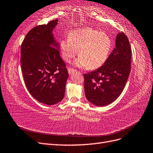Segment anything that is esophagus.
<instances>
[{
  "instance_id": "esophagus-1",
  "label": "esophagus",
  "mask_w": 153,
  "mask_h": 153,
  "mask_svg": "<svg viewBox=\"0 0 153 153\" xmlns=\"http://www.w3.org/2000/svg\"><path fill=\"white\" fill-rule=\"evenodd\" d=\"M68 73L69 74H72L73 73H75L76 71L75 69H71V68H68Z\"/></svg>"
}]
</instances>
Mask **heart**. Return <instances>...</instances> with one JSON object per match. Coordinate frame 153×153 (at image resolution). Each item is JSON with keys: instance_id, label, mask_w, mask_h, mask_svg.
<instances>
[{"instance_id": "b5f03b06", "label": "heart", "mask_w": 153, "mask_h": 153, "mask_svg": "<svg viewBox=\"0 0 153 153\" xmlns=\"http://www.w3.org/2000/svg\"><path fill=\"white\" fill-rule=\"evenodd\" d=\"M112 47V39L103 32L87 28L73 30L61 43L63 59L69 62L78 53L74 65L90 69L99 68L106 62Z\"/></svg>"}]
</instances>
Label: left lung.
I'll list each match as a JSON object with an SVG mask.
<instances>
[{"label": "left lung", "mask_w": 153, "mask_h": 153, "mask_svg": "<svg viewBox=\"0 0 153 153\" xmlns=\"http://www.w3.org/2000/svg\"><path fill=\"white\" fill-rule=\"evenodd\" d=\"M131 50L127 36L117 34L115 47L103 66L84 74L87 100L97 106L112 103L121 94L131 70Z\"/></svg>", "instance_id": "obj_1"}]
</instances>
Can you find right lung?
<instances>
[{"mask_svg": "<svg viewBox=\"0 0 153 153\" xmlns=\"http://www.w3.org/2000/svg\"><path fill=\"white\" fill-rule=\"evenodd\" d=\"M58 20L34 27L26 35L21 47L23 76L30 94L39 102L53 105L65 94L69 74L60 57V43L53 29Z\"/></svg>", "mask_w": 153, "mask_h": 153, "instance_id": "right-lung-1", "label": "right lung"}]
</instances>
